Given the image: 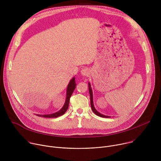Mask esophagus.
I'll list each match as a JSON object with an SVG mask.
<instances>
[{"mask_svg":"<svg viewBox=\"0 0 161 161\" xmlns=\"http://www.w3.org/2000/svg\"><path fill=\"white\" fill-rule=\"evenodd\" d=\"M81 75H82V76H88V75H89V73H90V71H89V69L88 68H86V67H84V68H83L81 70Z\"/></svg>","mask_w":161,"mask_h":161,"instance_id":"34e87169","label":"esophagus"}]
</instances>
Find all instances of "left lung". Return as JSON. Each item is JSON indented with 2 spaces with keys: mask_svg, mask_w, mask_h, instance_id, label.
Masks as SVG:
<instances>
[{
  "mask_svg": "<svg viewBox=\"0 0 161 161\" xmlns=\"http://www.w3.org/2000/svg\"><path fill=\"white\" fill-rule=\"evenodd\" d=\"M88 90H89V93H90V105H91V108H92V109L93 112H94L96 114H97V115L99 116V117H103V118H110V117H111L110 116L104 115V114L100 113L96 109V108L94 107V101H93V92H92V89L91 85H90V82H88Z\"/></svg>",
  "mask_w": 161,
  "mask_h": 161,
  "instance_id": "8db88e82",
  "label": "left lung"
}]
</instances>
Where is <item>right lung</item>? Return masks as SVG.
I'll return each mask as SVG.
<instances>
[{
    "mask_svg": "<svg viewBox=\"0 0 161 161\" xmlns=\"http://www.w3.org/2000/svg\"><path fill=\"white\" fill-rule=\"evenodd\" d=\"M76 83H75V77H73L70 81L69 82L67 86V90H66V97H65V101L64 103V106L62 108L58 111H57L54 113L52 114H36V115L39 117H46V118H57L58 117L62 114H64L65 111L67 110L69 108V99L70 97L73 93V92L76 88Z\"/></svg>",
    "mask_w": 161,
    "mask_h": 161,
    "instance_id": "add662e5",
    "label": "right lung"
}]
</instances>
